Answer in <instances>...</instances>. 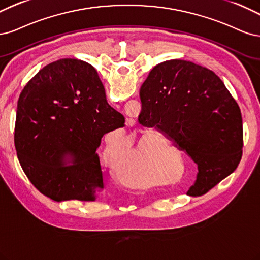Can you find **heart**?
I'll use <instances>...</instances> for the list:
<instances>
[{"instance_id":"heart-1","label":"heart","mask_w":260,"mask_h":260,"mask_svg":"<svg viewBox=\"0 0 260 260\" xmlns=\"http://www.w3.org/2000/svg\"><path fill=\"white\" fill-rule=\"evenodd\" d=\"M160 138L155 135H144L138 144L129 150V139L119 134L108 138L103 151L104 162L115 169L119 181L131 189H148L158 185L155 170V150ZM124 156L121 158L120 156ZM121 157L120 159L119 157ZM120 160H119L118 158Z\"/></svg>"}]
</instances>
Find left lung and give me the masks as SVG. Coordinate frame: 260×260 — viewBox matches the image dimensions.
<instances>
[{
  "mask_svg": "<svg viewBox=\"0 0 260 260\" xmlns=\"http://www.w3.org/2000/svg\"><path fill=\"white\" fill-rule=\"evenodd\" d=\"M139 95V123L163 133L198 165L187 194H205L237 169L241 110L213 71L187 60H166L150 71Z\"/></svg>",
  "mask_w": 260,
  "mask_h": 260,
  "instance_id": "obj_1",
  "label": "left lung"
}]
</instances>
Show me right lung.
<instances>
[{"mask_svg":"<svg viewBox=\"0 0 260 260\" xmlns=\"http://www.w3.org/2000/svg\"><path fill=\"white\" fill-rule=\"evenodd\" d=\"M107 103L93 66L64 58L45 66L22 89L15 147L24 174L57 202L95 201L105 189L96 150L105 134L124 126Z\"/></svg>","mask_w":260,"mask_h":260,"instance_id":"1","label":"right lung"}]
</instances>
